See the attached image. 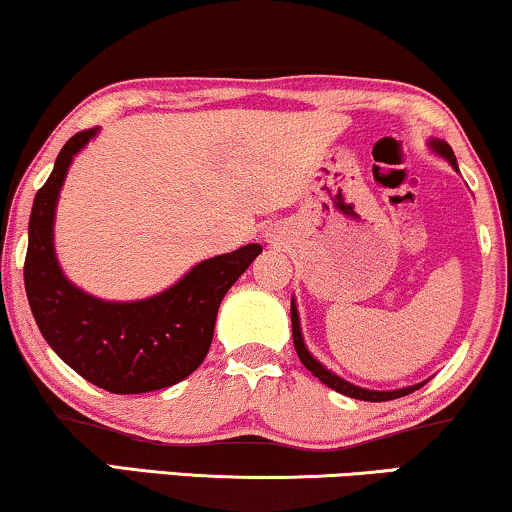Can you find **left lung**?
<instances>
[{
	"label": "left lung",
	"instance_id": "left-lung-1",
	"mask_svg": "<svg viewBox=\"0 0 512 512\" xmlns=\"http://www.w3.org/2000/svg\"><path fill=\"white\" fill-rule=\"evenodd\" d=\"M435 148L437 153H442L446 160H449L451 165L456 167V158H454V151H451L449 144H444V141H435ZM458 170V167H456ZM290 321H293V345H295V352L300 361L304 364L307 371H312V375L321 380L323 385H328L331 390L340 392V394H347V397L352 399H361V401H390V399H397V397H406V394L416 392L420 385H413V387H404V390H394V392H375V390H364V387H357L352 383H347V380H342L340 375H335L328 371V368H323L319 361H316L312 354L307 352V347H304L302 342V333H300V319H297V309H295V302H290Z\"/></svg>",
	"mask_w": 512,
	"mask_h": 512
}]
</instances>
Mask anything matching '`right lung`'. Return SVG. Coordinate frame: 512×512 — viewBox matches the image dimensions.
Here are the masks:
<instances>
[{"label": "right lung", "instance_id": "1", "mask_svg": "<svg viewBox=\"0 0 512 512\" xmlns=\"http://www.w3.org/2000/svg\"><path fill=\"white\" fill-rule=\"evenodd\" d=\"M96 134L82 129L58 153L32 203L25 293L51 349L84 380L115 394L170 387L203 364L226 290L260 255L257 243L200 262L165 293L141 302H103L77 290L54 255V210L73 155Z\"/></svg>", "mask_w": 512, "mask_h": 512}]
</instances>
